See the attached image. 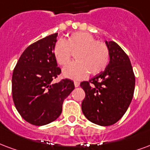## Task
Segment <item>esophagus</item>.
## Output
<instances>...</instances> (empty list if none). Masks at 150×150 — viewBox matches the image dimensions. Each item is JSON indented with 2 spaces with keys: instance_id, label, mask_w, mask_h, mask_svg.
<instances>
[{
  "instance_id": "34e87169",
  "label": "esophagus",
  "mask_w": 150,
  "mask_h": 150,
  "mask_svg": "<svg viewBox=\"0 0 150 150\" xmlns=\"http://www.w3.org/2000/svg\"><path fill=\"white\" fill-rule=\"evenodd\" d=\"M74 84H75V87H78V86H79V83L77 82V81H75V82H74Z\"/></svg>"
}]
</instances>
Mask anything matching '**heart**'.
Here are the masks:
<instances>
[{
  "label": "heart",
  "instance_id": "1",
  "mask_svg": "<svg viewBox=\"0 0 150 150\" xmlns=\"http://www.w3.org/2000/svg\"><path fill=\"white\" fill-rule=\"evenodd\" d=\"M76 61L72 62L63 71V75L71 79H83L90 74H100L109 64L110 51L104 42L96 40L94 35L85 32H75L64 41H57L53 47V55L57 64L66 66L72 53Z\"/></svg>",
  "mask_w": 150,
  "mask_h": 150
}]
</instances>
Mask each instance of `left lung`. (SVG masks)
<instances>
[{
    "label": "left lung",
    "instance_id": "obj_1",
    "mask_svg": "<svg viewBox=\"0 0 150 150\" xmlns=\"http://www.w3.org/2000/svg\"><path fill=\"white\" fill-rule=\"evenodd\" d=\"M110 63L105 71L80 86L85 91L82 110L91 122L107 126L115 124L128 109L135 87L131 63L128 55L114 41H106Z\"/></svg>",
    "mask_w": 150,
    "mask_h": 150
}]
</instances>
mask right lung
Wrapping results in <instances>:
<instances>
[{
    "instance_id": "add662e5",
    "label": "right lung",
    "mask_w": 150,
    "mask_h": 150,
    "mask_svg": "<svg viewBox=\"0 0 150 150\" xmlns=\"http://www.w3.org/2000/svg\"><path fill=\"white\" fill-rule=\"evenodd\" d=\"M58 33L46 36L24 50L13 70V103L24 120L44 126L57 119L64 99L75 89L68 79L52 83L61 69L53 55Z\"/></svg>"
}]
</instances>
